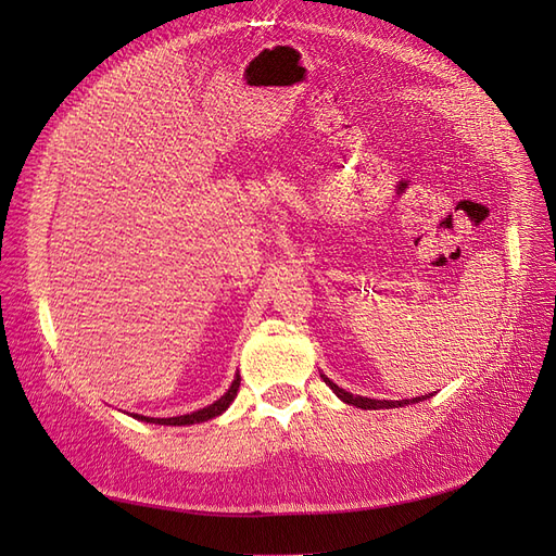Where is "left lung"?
<instances>
[{
    "label": "left lung",
    "mask_w": 556,
    "mask_h": 556,
    "mask_svg": "<svg viewBox=\"0 0 556 556\" xmlns=\"http://www.w3.org/2000/svg\"><path fill=\"white\" fill-rule=\"evenodd\" d=\"M323 380L331 387V390L336 392V396L343 399L345 403H350V406H357V408H364V410H378V408H401V406H408V403H417L422 399H429L431 394L427 396H415V399H406V401H378V399H366V396H352L350 392L341 390L339 384H333L329 378L323 376Z\"/></svg>",
    "instance_id": "1"
}]
</instances>
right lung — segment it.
<instances>
[{"label": "right lung", "mask_w": 556, "mask_h": 556, "mask_svg": "<svg viewBox=\"0 0 556 556\" xmlns=\"http://www.w3.org/2000/svg\"><path fill=\"white\" fill-rule=\"evenodd\" d=\"M239 384H241V378L237 376V380L231 382V387L227 390L225 396L217 399L215 403H211V406L201 408L197 413H190V415H180V417H143V415H134L137 419H143V422H153V425H172V427H182V425H197V422H206V419H213L220 413H225L229 408V403L233 401V396H237L239 392Z\"/></svg>", "instance_id": "obj_1"}]
</instances>
